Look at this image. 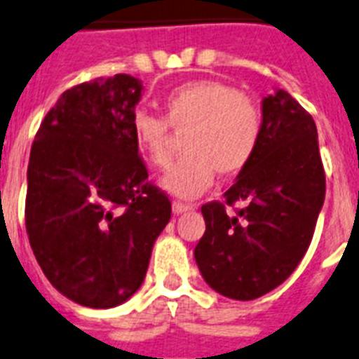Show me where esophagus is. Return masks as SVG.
<instances>
[{"label":"esophagus","mask_w":359,"mask_h":359,"mask_svg":"<svg viewBox=\"0 0 359 359\" xmlns=\"http://www.w3.org/2000/svg\"><path fill=\"white\" fill-rule=\"evenodd\" d=\"M194 205L192 203H183V201H172V212L174 215H182V212L192 211Z\"/></svg>","instance_id":"1"}]
</instances>
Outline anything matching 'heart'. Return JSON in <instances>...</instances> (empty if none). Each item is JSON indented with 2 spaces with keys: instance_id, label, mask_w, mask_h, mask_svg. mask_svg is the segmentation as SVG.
I'll list each match as a JSON object with an SVG mask.
<instances>
[{
  "instance_id": "b5f03b06",
  "label": "heart",
  "mask_w": 359,
  "mask_h": 359,
  "mask_svg": "<svg viewBox=\"0 0 359 359\" xmlns=\"http://www.w3.org/2000/svg\"><path fill=\"white\" fill-rule=\"evenodd\" d=\"M165 115L139 109L132 117L135 147L156 167H167L168 124L185 133V158L165 172L159 185L176 196L194 198L211 185L215 172L233 176L251 161L262 133V111L250 95L220 80L183 84L163 100Z\"/></svg>"
}]
</instances>
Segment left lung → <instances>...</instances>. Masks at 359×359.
I'll return each instance as SVG.
<instances>
[{
	"instance_id": "1",
	"label": "left lung",
	"mask_w": 359,
	"mask_h": 359,
	"mask_svg": "<svg viewBox=\"0 0 359 359\" xmlns=\"http://www.w3.org/2000/svg\"><path fill=\"white\" fill-rule=\"evenodd\" d=\"M224 198L245 207L235 216L220 201L201 207L205 233L194 250L200 273L224 297H262L303 260L325 201L318 128L288 91L262 99L257 152Z\"/></svg>"
}]
</instances>
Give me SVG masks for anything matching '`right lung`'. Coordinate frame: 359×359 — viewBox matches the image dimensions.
Instances as JSON below:
<instances>
[{"instance_id": "1", "label": "right lung", "mask_w": 359, "mask_h": 359, "mask_svg": "<svg viewBox=\"0 0 359 359\" xmlns=\"http://www.w3.org/2000/svg\"><path fill=\"white\" fill-rule=\"evenodd\" d=\"M143 82L95 79L64 91L40 124L27 168L25 226L62 295L114 308L141 288L170 201L148 183L132 133Z\"/></svg>"}]
</instances>
